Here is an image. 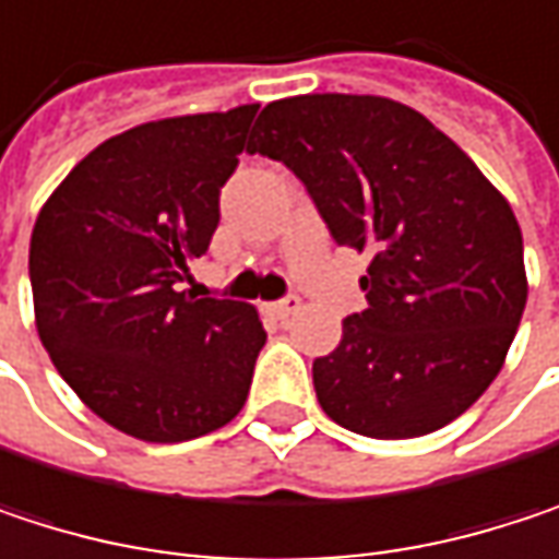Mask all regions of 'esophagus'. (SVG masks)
I'll return each mask as SVG.
<instances>
[{"label": "esophagus", "instance_id": "34e87169", "mask_svg": "<svg viewBox=\"0 0 559 559\" xmlns=\"http://www.w3.org/2000/svg\"><path fill=\"white\" fill-rule=\"evenodd\" d=\"M300 310V300L297 297H284V300H272V304H265V313L269 317H275V320H287L290 313H297Z\"/></svg>", "mask_w": 559, "mask_h": 559}]
</instances>
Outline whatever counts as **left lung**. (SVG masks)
Instances as JSON below:
<instances>
[{
	"mask_svg": "<svg viewBox=\"0 0 559 559\" xmlns=\"http://www.w3.org/2000/svg\"><path fill=\"white\" fill-rule=\"evenodd\" d=\"M246 152L294 170L330 236L369 255V307L313 359L326 417L407 440L473 407L527 300L521 226L473 158L417 109L349 93L269 103Z\"/></svg>",
	"mask_w": 559,
	"mask_h": 559,
	"instance_id": "1",
	"label": "left lung"
}]
</instances>
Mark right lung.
Listing matches in <instances>:
<instances>
[{
  "label": "right lung",
  "mask_w": 559,
  "mask_h": 559,
  "mask_svg": "<svg viewBox=\"0 0 559 559\" xmlns=\"http://www.w3.org/2000/svg\"><path fill=\"white\" fill-rule=\"evenodd\" d=\"M259 106L174 116L106 139L38 213L28 252L38 336L116 430L180 443L229 424L265 346L259 310L180 290L219 226V187Z\"/></svg>",
  "instance_id": "right-lung-1"
}]
</instances>
